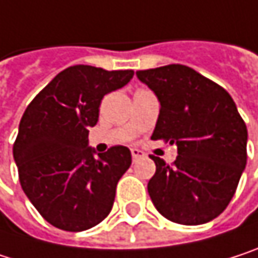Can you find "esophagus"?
Segmentation results:
<instances>
[{"label": "esophagus", "instance_id": "obj_1", "mask_svg": "<svg viewBox=\"0 0 258 258\" xmlns=\"http://www.w3.org/2000/svg\"><path fill=\"white\" fill-rule=\"evenodd\" d=\"M131 153H132V159H134V162L146 156V155H144V152H143V150H140V149H132V150H131Z\"/></svg>", "mask_w": 258, "mask_h": 258}]
</instances>
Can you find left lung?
Listing matches in <instances>:
<instances>
[{
    "mask_svg": "<svg viewBox=\"0 0 258 258\" xmlns=\"http://www.w3.org/2000/svg\"><path fill=\"white\" fill-rule=\"evenodd\" d=\"M137 76L161 102L152 140L177 144L168 165L150 156L156 173L149 195L167 219L198 225L221 215L246 165V124L231 96L216 82L183 64L138 70Z\"/></svg>",
    "mask_w": 258,
    "mask_h": 258,
    "instance_id": "obj_1",
    "label": "left lung"
}]
</instances>
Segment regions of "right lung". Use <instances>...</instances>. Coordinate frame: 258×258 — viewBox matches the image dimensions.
Instances as JSON below:
<instances>
[{"instance_id": "1", "label": "right lung", "mask_w": 258, "mask_h": 258, "mask_svg": "<svg viewBox=\"0 0 258 258\" xmlns=\"http://www.w3.org/2000/svg\"><path fill=\"white\" fill-rule=\"evenodd\" d=\"M132 76L134 70L70 66L31 100L21 118L13 144L21 186L60 230H88L112 209L117 183L132 156L124 146L94 156L88 129L97 123L103 96Z\"/></svg>"}]
</instances>
